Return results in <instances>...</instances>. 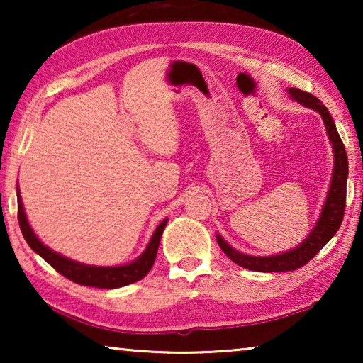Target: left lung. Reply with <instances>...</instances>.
<instances>
[{
    "mask_svg": "<svg viewBox=\"0 0 363 363\" xmlns=\"http://www.w3.org/2000/svg\"><path fill=\"white\" fill-rule=\"evenodd\" d=\"M288 93H290L293 101L303 104L307 108H314L315 112L320 113L325 123V128H327L330 143L333 145V176H331L330 190L327 200H325V205L322 208L320 218H318L315 227L312 229L309 235H307L306 240L303 243H299L296 248L275 256H250L240 253V251H237L235 248H232L223 237L216 235V240L220 250L224 251L229 259L238 264L240 267L256 270V272H286V270L303 267L304 264L309 262L312 257L331 240V237H333L337 229H340L344 210H346V184L349 173L347 153L346 149H344L340 134H337L335 121L331 118L328 108L325 107L315 96L306 93V91H301L298 88H288Z\"/></svg>",
    "mask_w": 363,
    "mask_h": 363,
    "instance_id": "1",
    "label": "left lung"
}]
</instances>
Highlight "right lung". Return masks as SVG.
<instances>
[{"label":"right lung","instance_id":"obj_1","mask_svg":"<svg viewBox=\"0 0 363 363\" xmlns=\"http://www.w3.org/2000/svg\"><path fill=\"white\" fill-rule=\"evenodd\" d=\"M17 218H19L22 235L28 243V247L32 248L35 253H38L48 264H51L59 274H62L64 277L75 281L78 285L107 288V290L134 284V281H139L140 279H144L145 275L149 274L153 262H155L160 238H162L164 225L168 223V219H164L163 223L157 227L149 245H147V248L144 250V253L140 255L136 261L126 264V266L101 267V266H88V264L72 261L69 257L49 250L46 245H43L28 224L26 211H23L19 187H17Z\"/></svg>","mask_w":363,"mask_h":363}]
</instances>
